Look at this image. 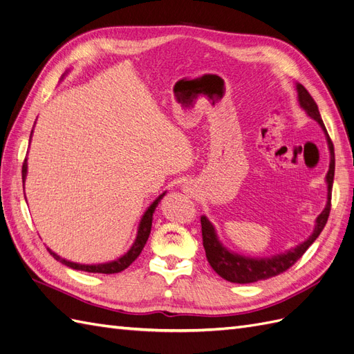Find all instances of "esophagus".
Listing matches in <instances>:
<instances>
[{
    "mask_svg": "<svg viewBox=\"0 0 354 354\" xmlns=\"http://www.w3.org/2000/svg\"><path fill=\"white\" fill-rule=\"evenodd\" d=\"M186 189H187V187H186Z\"/></svg>",
    "mask_w": 354,
    "mask_h": 354,
    "instance_id": "34e87169",
    "label": "esophagus"
}]
</instances>
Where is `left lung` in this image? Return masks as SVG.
<instances>
[{"mask_svg": "<svg viewBox=\"0 0 354 354\" xmlns=\"http://www.w3.org/2000/svg\"><path fill=\"white\" fill-rule=\"evenodd\" d=\"M297 91H298V100L301 108L308 113L310 118H313L319 125L322 127V130L326 134L328 146L330 151V164L329 171L326 174V183H328V201L325 209L319 214L316 218V226L313 233L310 234L308 239H306L303 243L297 245L295 248L289 250L283 254H276L272 257H266V259H251V257H243L239 254H234L229 251L227 248L220 243L217 239L216 230L214 226L209 223V220L202 216L201 217V226H202V243L203 248H205L207 260L209 266L214 269L217 274H220L223 279H226L233 283H251L257 281H264L269 279V277L277 276L283 272H286L289 267H292L297 260L303 257V254L308 250V246L312 245L320 232L324 230L325 224L328 221L329 212H330V196H332V183H334V173H335V155H334V145L330 142V137L326 131L325 124L320 118L317 104L313 100L310 93L303 87L301 84H297Z\"/></svg>", "mask_w": 354, "mask_h": 354, "instance_id": "obj_1", "label": "left lung"}]
</instances>
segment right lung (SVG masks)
<instances>
[{
  "label": "right lung",
  "instance_id": "1",
  "mask_svg": "<svg viewBox=\"0 0 354 354\" xmlns=\"http://www.w3.org/2000/svg\"><path fill=\"white\" fill-rule=\"evenodd\" d=\"M26 171H28V164H26V159L24 160V167H22V178L25 181L26 178ZM165 194L159 195L153 202L152 205L149 207L145 212V216L142 217V221L140 224H138V230H137V236H136V241L133 243V246L130 248V251H128L127 254H124L121 259H118L115 261H111V263H104V264H93V266H85V264H77V263H72V261H68L65 259H60V257L57 254L53 252L51 250H48V252L55 257V259L57 261H60L62 264H65L68 267H71V269H75V270H84V272H88V273H104V274H112V273H120L122 270H125L128 266H130L138 255H140V252L143 251L145 245H146V241L149 238V234H151V229H152V216L155 212V208L158 205V202L164 198Z\"/></svg>",
  "mask_w": 354,
  "mask_h": 354
}]
</instances>
